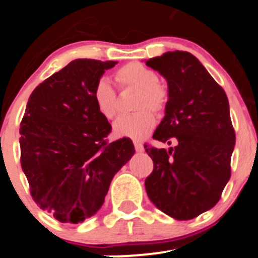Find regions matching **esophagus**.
Instances as JSON below:
<instances>
[{
  "label": "esophagus",
  "instance_id": "1",
  "mask_svg": "<svg viewBox=\"0 0 258 258\" xmlns=\"http://www.w3.org/2000/svg\"><path fill=\"white\" fill-rule=\"evenodd\" d=\"M134 148L137 152H143V150H144L142 142H139V140H134Z\"/></svg>",
  "mask_w": 258,
  "mask_h": 258
}]
</instances>
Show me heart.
Wrapping results in <instances>:
<instances>
[{
  "instance_id": "obj_1",
  "label": "heart",
  "mask_w": 258,
  "mask_h": 258,
  "mask_svg": "<svg viewBox=\"0 0 258 258\" xmlns=\"http://www.w3.org/2000/svg\"><path fill=\"white\" fill-rule=\"evenodd\" d=\"M119 89H137L133 109L135 113L120 116L114 124V133L119 137L142 138L155 125V115L163 114L169 103V88L158 78V73L138 61L125 63L114 73ZM93 99L99 113L108 120L119 111V98L115 89L106 79H99L93 89Z\"/></svg>"
}]
</instances>
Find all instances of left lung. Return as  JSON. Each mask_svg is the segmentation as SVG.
<instances>
[{
  "label": "left lung",
  "mask_w": 258,
  "mask_h": 258,
  "mask_svg": "<svg viewBox=\"0 0 258 258\" xmlns=\"http://www.w3.org/2000/svg\"><path fill=\"white\" fill-rule=\"evenodd\" d=\"M147 66L168 81L169 103L153 138L174 148L145 143L153 172L145 179L148 197L165 215L187 221L215 207L231 177L236 133L228 99L196 56L168 51Z\"/></svg>",
  "instance_id": "8db88e82"
}]
</instances>
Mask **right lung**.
<instances>
[{"label":"right lung","instance_id":"1","mask_svg":"<svg viewBox=\"0 0 258 258\" xmlns=\"http://www.w3.org/2000/svg\"><path fill=\"white\" fill-rule=\"evenodd\" d=\"M115 61L78 58L35 88L20 124L21 167L41 210L81 223L103 206L115 173L135 153L129 138L109 142L111 125L93 89Z\"/></svg>","mask_w":258,"mask_h":258}]
</instances>
